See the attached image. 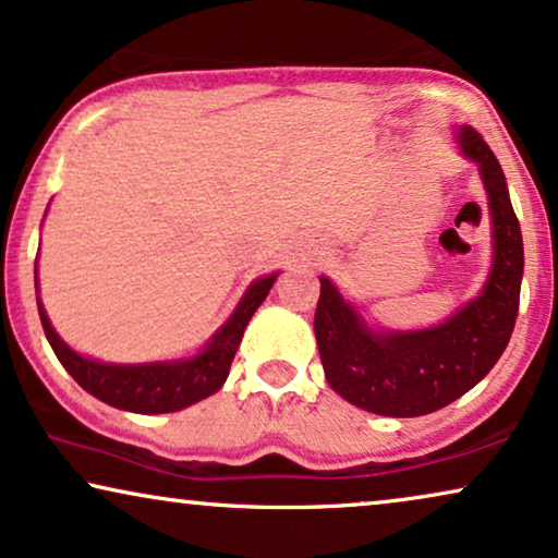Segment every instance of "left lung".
Segmentation results:
<instances>
[{
    "mask_svg": "<svg viewBox=\"0 0 558 558\" xmlns=\"http://www.w3.org/2000/svg\"><path fill=\"white\" fill-rule=\"evenodd\" d=\"M480 167L493 218V269L483 292L447 323L414 332H376L319 277L315 338L332 391L380 416H424L445 409L483 380L513 335L523 279L521 226L506 174L472 126L457 132Z\"/></svg>",
    "mask_w": 558,
    "mask_h": 558,
    "instance_id": "1",
    "label": "left lung"
}]
</instances>
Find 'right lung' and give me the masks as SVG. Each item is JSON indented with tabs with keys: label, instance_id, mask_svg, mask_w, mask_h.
<instances>
[{
	"label": "right lung",
	"instance_id": "1",
	"mask_svg": "<svg viewBox=\"0 0 558 558\" xmlns=\"http://www.w3.org/2000/svg\"><path fill=\"white\" fill-rule=\"evenodd\" d=\"M277 274L256 279L246 289L243 300L228 323L213 335L195 357L170 363H142V365H117V363H98L90 357H83L65 345L52 330L48 315H45L40 296H37V312L48 338L52 353L63 363V368L78 380L83 391L96 396L98 401L109 407L134 411V414H170L193 403L208 399L226 384L228 371H231L233 355L241 345L243 330L248 319L254 317L258 304L266 300Z\"/></svg>",
	"mask_w": 558,
	"mask_h": 558
}]
</instances>
